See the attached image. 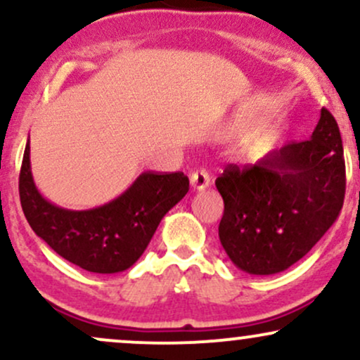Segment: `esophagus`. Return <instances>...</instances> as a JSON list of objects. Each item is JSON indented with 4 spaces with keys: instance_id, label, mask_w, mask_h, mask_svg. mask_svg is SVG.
Here are the masks:
<instances>
[{
    "instance_id": "1",
    "label": "esophagus",
    "mask_w": 360,
    "mask_h": 360,
    "mask_svg": "<svg viewBox=\"0 0 360 360\" xmlns=\"http://www.w3.org/2000/svg\"><path fill=\"white\" fill-rule=\"evenodd\" d=\"M189 181H191V188L194 191H203V189H206L210 186V174L205 171V169H198V171L191 172Z\"/></svg>"
}]
</instances>
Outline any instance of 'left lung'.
I'll use <instances>...</instances> for the list:
<instances>
[{
	"label": "left lung",
	"mask_w": 360,
	"mask_h": 360,
	"mask_svg": "<svg viewBox=\"0 0 360 360\" xmlns=\"http://www.w3.org/2000/svg\"><path fill=\"white\" fill-rule=\"evenodd\" d=\"M214 184L225 203L218 235L230 260L247 274L286 271L323 237L344 205L335 118L321 108L309 140L271 150L254 166L229 164Z\"/></svg>",
	"instance_id": "8db88e82"
}]
</instances>
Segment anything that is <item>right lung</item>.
Masks as SVG:
<instances>
[{
    "mask_svg": "<svg viewBox=\"0 0 360 360\" xmlns=\"http://www.w3.org/2000/svg\"><path fill=\"white\" fill-rule=\"evenodd\" d=\"M18 189L25 218L53 252L84 271L115 274L140 259L164 214L189 191V179L183 172L147 171L108 203L68 210L51 203L37 189L27 140Z\"/></svg>",
    "mask_w": 360,
    "mask_h": 360,
    "instance_id": "add662e5",
    "label": "right lung"
}]
</instances>
